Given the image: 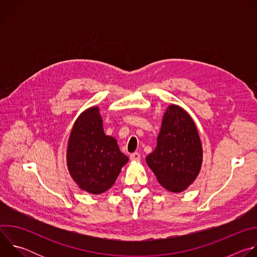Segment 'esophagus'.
Here are the masks:
<instances>
[{
	"mask_svg": "<svg viewBox=\"0 0 257 257\" xmlns=\"http://www.w3.org/2000/svg\"><path fill=\"white\" fill-rule=\"evenodd\" d=\"M130 159L132 161H140V155L138 153H134L130 155Z\"/></svg>",
	"mask_w": 257,
	"mask_h": 257,
	"instance_id": "34e87169",
	"label": "esophagus"
}]
</instances>
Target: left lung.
Listing matches in <instances>:
<instances>
[{
	"label": "left lung",
	"mask_w": 257,
	"mask_h": 257,
	"mask_svg": "<svg viewBox=\"0 0 257 257\" xmlns=\"http://www.w3.org/2000/svg\"><path fill=\"white\" fill-rule=\"evenodd\" d=\"M201 162V142L193 120L182 107L170 105L163 119L157 148L146 157V163L163 187L181 192L195 180Z\"/></svg>",
	"instance_id": "8db88e82"
}]
</instances>
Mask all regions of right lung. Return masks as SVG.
I'll return each instance as SVG.
<instances>
[{"label":"right lung","instance_id":"obj_1","mask_svg":"<svg viewBox=\"0 0 257 257\" xmlns=\"http://www.w3.org/2000/svg\"><path fill=\"white\" fill-rule=\"evenodd\" d=\"M128 158L115 138L106 136L96 106L87 108L73 126L69 138L67 165L78 186L92 194L111 188Z\"/></svg>","mask_w":257,"mask_h":257}]
</instances>
